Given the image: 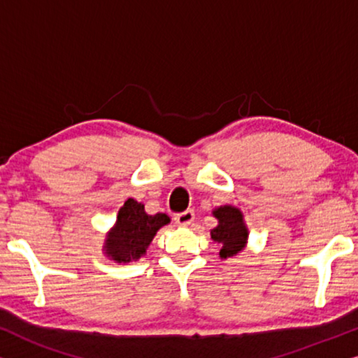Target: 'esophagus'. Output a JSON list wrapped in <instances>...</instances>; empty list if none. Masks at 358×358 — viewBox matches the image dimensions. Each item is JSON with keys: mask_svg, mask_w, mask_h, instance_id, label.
<instances>
[{"mask_svg": "<svg viewBox=\"0 0 358 358\" xmlns=\"http://www.w3.org/2000/svg\"><path fill=\"white\" fill-rule=\"evenodd\" d=\"M195 218V213L192 210H185V212H180V213H176L174 215V222L179 224V227H187L194 222Z\"/></svg>", "mask_w": 358, "mask_h": 358, "instance_id": "1", "label": "esophagus"}]
</instances>
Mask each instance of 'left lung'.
<instances>
[{
    "label": "left lung",
    "instance_id": "obj_1",
    "mask_svg": "<svg viewBox=\"0 0 358 358\" xmlns=\"http://www.w3.org/2000/svg\"><path fill=\"white\" fill-rule=\"evenodd\" d=\"M213 215L218 218V227L212 229V239L223 244L220 257H231L241 251L248 239V228L243 222V215L229 205L217 208Z\"/></svg>",
    "mask_w": 358,
    "mask_h": 358
}]
</instances>
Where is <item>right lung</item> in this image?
I'll return each mask as SVG.
<instances>
[{
	"label": "right lung",
	"mask_w": 358,
	"mask_h": 358,
	"mask_svg": "<svg viewBox=\"0 0 358 358\" xmlns=\"http://www.w3.org/2000/svg\"><path fill=\"white\" fill-rule=\"evenodd\" d=\"M169 223L164 213L148 215L145 205L129 199L119 210L114 229L106 241V254L117 262H129L146 252V248L161 227Z\"/></svg>",
	"instance_id": "add662e5"
}]
</instances>
